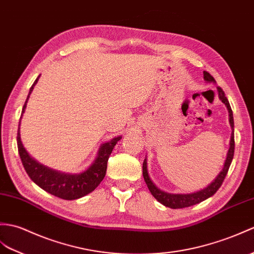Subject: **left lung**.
<instances>
[{"mask_svg": "<svg viewBox=\"0 0 254 254\" xmlns=\"http://www.w3.org/2000/svg\"><path fill=\"white\" fill-rule=\"evenodd\" d=\"M203 79L205 82H207V83H216L213 76H212L207 71H203ZM217 93H219V98L221 99V102L226 106V108L228 110L229 125H231V127L233 131H232L231 141H229V149L227 151L226 160H225V162H224V167L221 170V172L217 174L216 178L212 181L207 187H204V188H202V190H197V191L190 192V193H171V192L161 190L160 188H158L155 185V183L151 181L150 176L148 174V170H147V158H145V160L143 162V176H144V180L146 182L147 187H148V190H150L152 196H154L161 204L166 205V207H168V208L182 209V208L191 207V205L200 203L201 201H203V200L212 197L217 191V190L221 187L222 183L228 172V169H229V167H231V163H232V160L234 158V151H235L233 110L231 108V105H229L228 99L225 96V93H224V91L221 87H217Z\"/></svg>", "mask_w": 254, "mask_h": 254, "instance_id": "1", "label": "left lung"}]
</instances>
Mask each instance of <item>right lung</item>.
<instances>
[{"mask_svg": "<svg viewBox=\"0 0 254 254\" xmlns=\"http://www.w3.org/2000/svg\"><path fill=\"white\" fill-rule=\"evenodd\" d=\"M41 75V74H40ZM40 75L33 82L32 86L23 105L21 117L25 113L28 99L33 91L34 85L38 83ZM20 117V119H21ZM122 138V136H117L109 141L102 144L99 147L95 160L86 170L80 173H66L61 172L54 169H51L44 164L32 158L22 145L20 138V121L17 132V146L21 159L22 166L25 168L27 174L29 175L35 184L42 188L43 190L50 192L51 194L62 198L64 200H74L86 196L92 192L100 184L105 178L106 170H107V162L111 152H113L116 144Z\"/></svg>", "mask_w": 254, "mask_h": 254, "instance_id": "obj_1", "label": "right lung"}]
</instances>
